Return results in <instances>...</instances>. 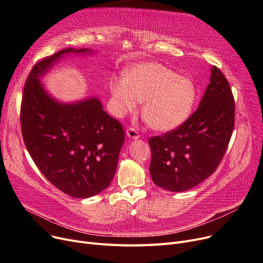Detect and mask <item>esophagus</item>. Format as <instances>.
<instances>
[{
	"label": "esophagus",
	"instance_id": "1",
	"mask_svg": "<svg viewBox=\"0 0 263 263\" xmlns=\"http://www.w3.org/2000/svg\"><path fill=\"white\" fill-rule=\"evenodd\" d=\"M127 135L130 137V139H133V140H137V139H140L141 137V135L139 134V132H137L134 128H129L128 130H127Z\"/></svg>",
	"mask_w": 263,
	"mask_h": 263
}]
</instances>
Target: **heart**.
Masks as SVG:
<instances>
[{
  "label": "heart",
  "mask_w": 263,
  "mask_h": 263,
  "mask_svg": "<svg viewBox=\"0 0 263 263\" xmlns=\"http://www.w3.org/2000/svg\"><path fill=\"white\" fill-rule=\"evenodd\" d=\"M109 90L116 116L133 113L139 102H144L142 115L145 121L161 132L175 130L186 121L197 98L192 80L158 63L139 64L126 77L113 78Z\"/></svg>",
  "instance_id": "heart-1"
}]
</instances>
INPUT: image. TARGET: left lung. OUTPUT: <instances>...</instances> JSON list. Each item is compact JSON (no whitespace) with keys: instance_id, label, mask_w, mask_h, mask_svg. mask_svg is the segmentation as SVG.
Wrapping results in <instances>:
<instances>
[{"instance_id":"1","label":"left lung","mask_w":263,"mask_h":263,"mask_svg":"<svg viewBox=\"0 0 263 263\" xmlns=\"http://www.w3.org/2000/svg\"><path fill=\"white\" fill-rule=\"evenodd\" d=\"M234 126L229 83L215 66L198 108L177 129L150 137V176L160 187L184 192L210 177L222 161Z\"/></svg>"}]
</instances>
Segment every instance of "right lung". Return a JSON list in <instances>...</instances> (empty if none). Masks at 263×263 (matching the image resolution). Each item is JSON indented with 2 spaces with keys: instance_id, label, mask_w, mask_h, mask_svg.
I'll return each instance as SVG.
<instances>
[{
  "instance_id": "right-lung-1",
  "label": "right lung",
  "mask_w": 263,
  "mask_h": 263,
  "mask_svg": "<svg viewBox=\"0 0 263 263\" xmlns=\"http://www.w3.org/2000/svg\"><path fill=\"white\" fill-rule=\"evenodd\" d=\"M71 53L92 51L64 49L33 67L23 89L20 121L26 149L41 174L65 194L88 198L112 181L124 132L97 97L62 103L45 89L40 78Z\"/></svg>"
}]
</instances>
